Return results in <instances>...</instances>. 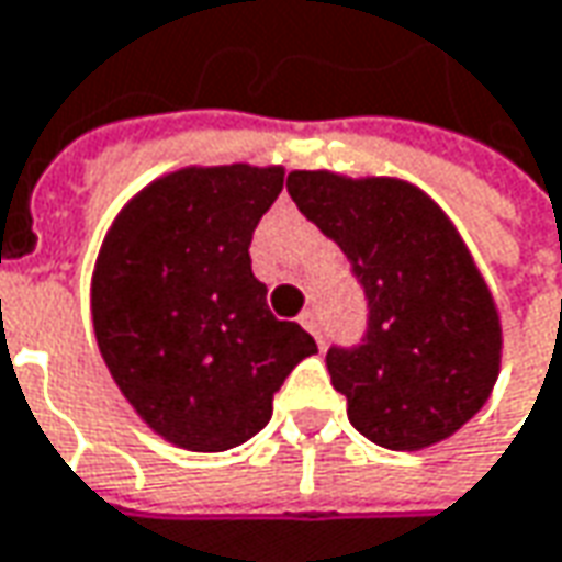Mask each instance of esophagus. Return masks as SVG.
Returning <instances> with one entry per match:
<instances>
[{
  "label": "esophagus",
  "instance_id": "34e87169",
  "mask_svg": "<svg viewBox=\"0 0 562 562\" xmlns=\"http://www.w3.org/2000/svg\"><path fill=\"white\" fill-rule=\"evenodd\" d=\"M300 325H303V328H306V331L315 337V344L322 347V337H318V322H315V313H310V310H306V313L300 315Z\"/></svg>",
  "mask_w": 562,
  "mask_h": 562
}]
</instances>
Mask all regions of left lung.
I'll return each mask as SVG.
<instances>
[{"mask_svg": "<svg viewBox=\"0 0 562 562\" xmlns=\"http://www.w3.org/2000/svg\"><path fill=\"white\" fill-rule=\"evenodd\" d=\"M288 193L344 249L369 303L362 344L325 357L353 428L387 450H422L460 431L491 397L504 340L457 227L397 178L291 171Z\"/></svg>", "mask_w": 562, "mask_h": 562, "instance_id": "8db88e82", "label": "left lung"}]
</instances>
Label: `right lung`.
I'll return each mask as SVG.
<instances>
[{"instance_id": "right-lung-1", "label": "right lung", "mask_w": 562, "mask_h": 562, "mask_svg": "<svg viewBox=\"0 0 562 562\" xmlns=\"http://www.w3.org/2000/svg\"><path fill=\"white\" fill-rule=\"evenodd\" d=\"M284 168H181L121 209L93 271L99 353L165 441L218 453L271 419L293 366L318 353L269 313L249 240Z\"/></svg>"}]
</instances>
